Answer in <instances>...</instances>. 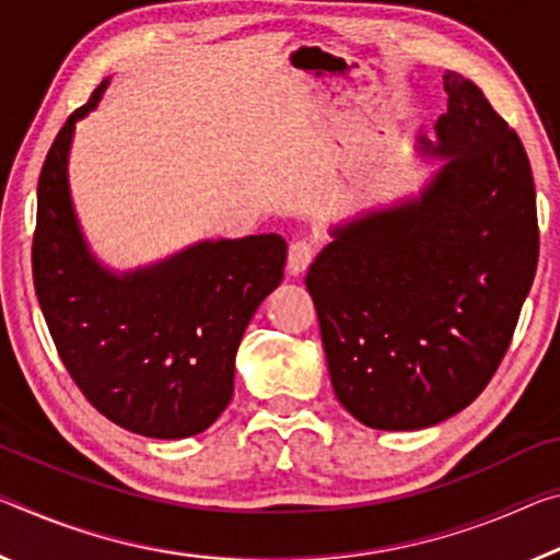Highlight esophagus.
Instances as JSON below:
<instances>
[{
  "mask_svg": "<svg viewBox=\"0 0 560 560\" xmlns=\"http://www.w3.org/2000/svg\"><path fill=\"white\" fill-rule=\"evenodd\" d=\"M314 256H316V244L312 238L306 236L294 238V242L289 244V271L304 273L308 269V264L314 261Z\"/></svg>",
  "mask_w": 560,
  "mask_h": 560,
  "instance_id": "1",
  "label": "esophagus"
}]
</instances>
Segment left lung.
Here are the masks:
<instances>
[{
  "label": "left lung",
  "mask_w": 560,
  "mask_h": 560,
  "mask_svg": "<svg viewBox=\"0 0 560 560\" xmlns=\"http://www.w3.org/2000/svg\"><path fill=\"white\" fill-rule=\"evenodd\" d=\"M446 162L416 199L331 229L306 273L336 398L381 431L436 425L476 401L509 351L538 264L521 139L471 79L443 74Z\"/></svg>",
  "instance_id": "obj_1"
}]
</instances>
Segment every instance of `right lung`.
<instances>
[{
	"mask_svg": "<svg viewBox=\"0 0 560 560\" xmlns=\"http://www.w3.org/2000/svg\"><path fill=\"white\" fill-rule=\"evenodd\" d=\"M109 79L67 119L44 159L32 244L34 289L69 376L96 411L149 439H186L234 394L248 322L279 287V234L199 242L144 269L114 273L84 242L69 194L74 127Z\"/></svg>",
	"mask_w": 560,
	"mask_h": 560,
	"instance_id": "add662e5",
	"label": "right lung"
}]
</instances>
